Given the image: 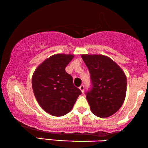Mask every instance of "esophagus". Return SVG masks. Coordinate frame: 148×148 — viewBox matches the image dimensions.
I'll use <instances>...</instances> for the list:
<instances>
[{"mask_svg": "<svg viewBox=\"0 0 148 148\" xmlns=\"http://www.w3.org/2000/svg\"><path fill=\"white\" fill-rule=\"evenodd\" d=\"M79 89H80V91H82V93H84V85H81V86L79 87Z\"/></svg>", "mask_w": 148, "mask_h": 148, "instance_id": "esophagus-1", "label": "esophagus"}]
</instances>
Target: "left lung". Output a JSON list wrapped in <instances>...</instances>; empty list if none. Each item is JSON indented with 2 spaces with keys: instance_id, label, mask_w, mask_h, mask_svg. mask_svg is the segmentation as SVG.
<instances>
[{
  "instance_id": "left-lung-1",
  "label": "left lung",
  "mask_w": 148,
  "mask_h": 148,
  "mask_svg": "<svg viewBox=\"0 0 148 148\" xmlns=\"http://www.w3.org/2000/svg\"><path fill=\"white\" fill-rule=\"evenodd\" d=\"M91 76V88L86 98L92 113L107 118L121 108L125 98L127 78L112 59L102 55H82Z\"/></svg>"
}]
</instances>
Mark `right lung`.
Masks as SVG:
<instances>
[{
	"mask_svg": "<svg viewBox=\"0 0 148 148\" xmlns=\"http://www.w3.org/2000/svg\"><path fill=\"white\" fill-rule=\"evenodd\" d=\"M73 55L57 54L47 59L34 71L32 84L34 96L45 112L54 116L66 115L82 92L74 86L65 68Z\"/></svg>",
	"mask_w": 148,
	"mask_h": 148,
	"instance_id": "right-lung-1",
	"label": "right lung"
}]
</instances>
